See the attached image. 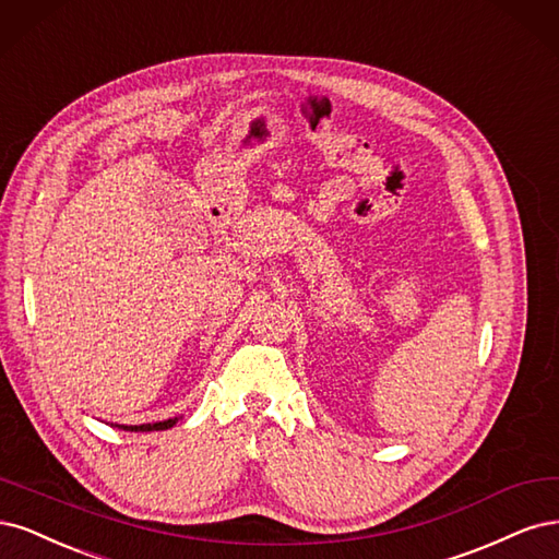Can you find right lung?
Segmentation results:
<instances>
[{
    "label": "right lung",
    "instance_id": "right-lung-1",
    "mask_svg": "<svg viewBox=\"0 0 559 559\" xmlns=\"http://www.w3.org/2000/svg\"><path fill=\"white\" fill-rule=\"evenodd\" d=\"M178 423V418H169V420H162V423H146V425H116L120 429H128V431H159V429H169Z\"/></svg>",
    "mask_w": 559,
    "mask_h": 559
}]
</instances>
